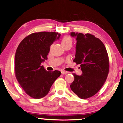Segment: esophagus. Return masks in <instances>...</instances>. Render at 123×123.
<instances>
[{
  "mask_svg": "<svg viewBox=\"0 0 123 123\" xmlns=\"http://www.w3.org/2000/svg\"><path fill=\"white\" fill-rule=\"evenodd\" d=\"M61 73H62V74H63V75H65V74H68V71H61Z\"/></svg>",
  "mask_w": 123,
  "mask_h": 123,
  "instance_id": "34e87169",
  "label": "esophagus"
}]
</instances>
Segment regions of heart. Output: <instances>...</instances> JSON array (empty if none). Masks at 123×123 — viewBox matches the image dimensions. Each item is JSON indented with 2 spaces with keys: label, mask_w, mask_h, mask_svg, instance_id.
Wrapping results in <instances>:
<instances>
[{
  "label": "heart",
  "mask_w": 123,
  "mask_h": 123,
  "mask_svg": "<svg viewBox=\"0 0 123 123\" xmlns=\"http://www.w3.org/2000/svg\"><path fill=\"white\" fill-rule=\"evenodd\" d=\"M69 43H72V38L71 37L69 36H66L63 37V38L62 39V44L63 45Z\"/></svg>",
  "instance_id": "b5f03b06"
}]
</instances>
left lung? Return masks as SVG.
Wrapping results in <instances>:
<instances>
[{
  "label": "left lung",
  "instance_id": "obj_1",
  "mask_svg": "<svg viewBox=\"0 0 123 123\" xmlns=\"http://www.w3.org/2000/svg\"><path fill=\"white\" fill-rule=\"evenodd\" d=\"M77 40L75 56L73 61L80 65L81 75L75 73L70 85L72 91L79 98L87 99L95 95L103 86L109 73L108 53L104 43L90 33L71 32Z\"/></svg>",
  "mask_w": 123,
  "mask_h": 123
}]
</instances>
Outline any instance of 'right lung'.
Here are the masks:
<instances>
[{"label": "right lung", "instance_id": "1", "mask_svg": "<svg viewBox=\"0 0 123 123\" xmlns=\"http://www.w3.org/2000/svg\"><path fill=\"white\" fill-rule=\"evenodd\" d=\"M60 36L57 32L33 33L25 37L17 48L15 76L26 94L34 99L46 96L61 74L58 70L46 71L41 65L48 59L51 45Z\"/></svg>", "mask_w": 123, "mask_h": 123}]
</instances>
